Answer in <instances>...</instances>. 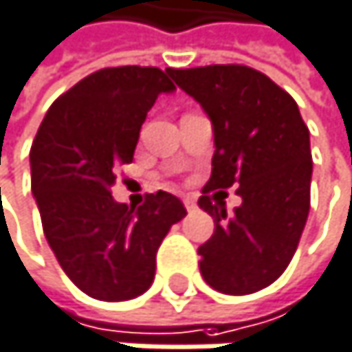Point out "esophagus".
Segmentation results:
<instances>
[{"instance_id":"1","label":"esophagus","mask_w":352,"mask_h":352,"mask_svg":"<svg viewBox=\"0 0 352 352\" xmlns=\"http://www.w3.org/2000/svg\"><path fill=\"white\" fill-rule=\"evenodd\" d=\"M184 204H186V208H188V212H194V210L198 208V202H196V196H186V198H184Z\"/></svg>"}]
</instances>
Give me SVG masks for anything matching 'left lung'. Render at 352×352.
<instances>
[{"label": "left lung", "instance_id": "obj_1", "mask_svg": "<svg viewBox=\"0 0 352 352\" xmlns=\"http://www.w3.org/2000/svg\"><path fill=\"white\" fill-rule=\"evenodd\" d=\"M170 76L214 127L212 173L198 200L214 233L198 250L200 272L221 293H256L287 270L309 214V129L295 98L254 67H170ZM231 185L244 202L227 215L216 190Z\"/></svg>", "mask_w": 352, "mask_h": 352}]
</instances>
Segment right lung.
<instances>
[{
  "label": "right lung",
  "instance_id": "obj_1",
  "mask_svg": "<svg viewBox=\"0 0 352 352\" xmlns=\"http://www.w3.org/2000/svg\"><path fill=\"white\" fill-rule=\"evenodd\" d=\"M170 67H102L47 111L30 148V186L45 237L69 280L100 301L142 295L154 280L156 252L188 210L168 192L142 206L111 196L115 173L133 160L140 127Z\"/></svg>",
  "mask_w": 352,
  "mask_h": 352
}]
</instances>
